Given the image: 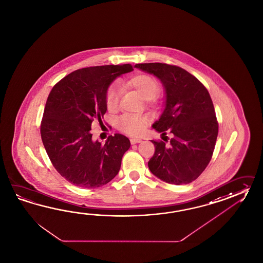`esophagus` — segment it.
I'll return each mask as SVG.
<instances>
[{"label":"esophagus","instance_id":"1","mask_svg":"<svg viewBox=\"0 0 263 263\" xmlns=\"http://www.w3.org/2000/svg\"><path fill=\"white\" fill-rule=\"evenodd\" d=\"M142 140H140V139H131L130 140V142H131V144H136V143H140L141 142Z\"/></svg>","mask_w":263,"mask_h":263}]
</instances>
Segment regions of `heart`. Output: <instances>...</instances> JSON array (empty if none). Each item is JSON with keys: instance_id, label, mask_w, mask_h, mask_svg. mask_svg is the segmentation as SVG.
<instances>
[{"instance_id": "1", "label": "heart", "mask_w": 263, "mask_h": 263, "mask_svg": "<svg viewBox=\"0 0 263 263\" xmlns=\"http://www.w3.org/2000/svg\"><path fill=\"white\" fill-rule=\"evenodd\" d=\"M130 88L136 89L140 96L145 100L154 98L159 90L158 83L154 77L145 73L133 76L127 82ZM122 89L118 83H113L105 92V105L109 111H115L118 108L119 100ZM148 124V118L142 115H123L118 121V126L123 132L131 136L141 134Z\"/></svg>"}]
</instances>
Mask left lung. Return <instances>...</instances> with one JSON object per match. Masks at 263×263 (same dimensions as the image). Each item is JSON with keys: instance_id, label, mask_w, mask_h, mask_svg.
Instances as JSON below:
<instances>
[{"instance_id": "obj_1", "label": "left lung", "mask_w": 263, "mask_h": 263, "mask_svg": "<svg viewBox=\"0 0 263 263\" xmlns=\"http://www.w3.org/2000/svg\"><path fill=\"white\" fill-rule=\"evenodd\" d=\"M158 77L165 91V107L152 127L161 136L173 134L169 144L151 140L156 147L148 167L162 181L175 185L195 180L210 163L218 136V123L208 89L196 77L177 66L136 64Z\"/></svg>"}]
</instances>
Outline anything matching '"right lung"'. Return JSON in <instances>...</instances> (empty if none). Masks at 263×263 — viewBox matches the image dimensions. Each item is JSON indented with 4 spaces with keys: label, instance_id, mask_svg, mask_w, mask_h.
<instances>
[{
    "label": "right lung",
    "instance_id": "right-lung-1",
    "mask_svg": "<svg viewBox=\"0 0 263 263\" xmlns=\"http://www.w3.org/2000/svg\"><path fill=\"white\" fill-rule=\"evenodd\" d=\"M133 70L130 64L106 65L74 70L53 87L41 122V139L53 167L77 187L104 186L118 175L123 154L130 148L125 136H109L105 143L92 140L94 120L106 112L105 92L111 83Z\"/></svg>",
    "mask_w": 263,
    "mask_h": 263
}]
</instances>
